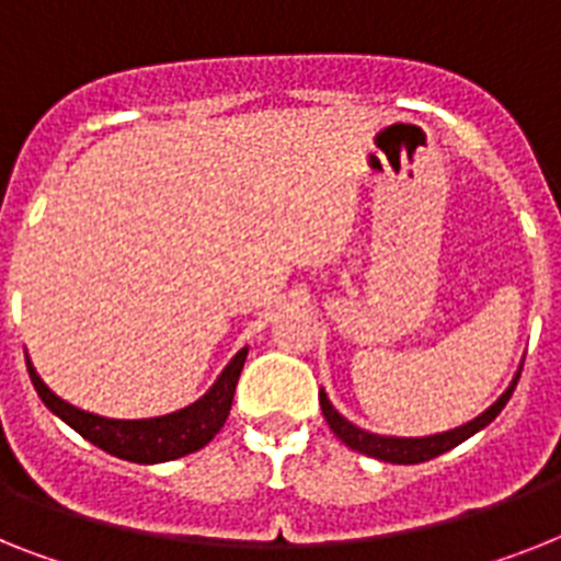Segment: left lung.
I'll return each mask as SVG.
<instances>
[{
	"label": "left lung",
	"instance_id": "1",
	"mask_svg": "<svg viewBox=\"0 0 561 561\" xmlns=\"http://www.w3.org/2000/svg\"><path fill=\"white\" fill-rule=\"evenodd\" d=\"M516 382H519V374H516V379L511 382V388L502 393V397L496 399V402L488 408V411L482 413V416H477L473 422H468V425L456 427V431H448V433H436V436H422V439H399V436H376V433H368L362 431V427L351 425L345 416L339 411H333L331 399L324 397V393H319V404H322V413L324 419H328V425H331V431L336 433L339 439L345 442L347 448L359 450V454L365 456H374V459H382V462H393V465H419V462H427V459H433V456L445 454V450L456 448V445H462L465 439H470L473 433L482 431L484 425H491L493 419L502 413V408L507 404V399H511L513 388H516Z\"/></svg>",
	"mask_w": 561,
	"mask_h": 561
}]
</instances>
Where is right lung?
<instances>
[{"instance_id": "obj_1", "label": "right lung", "mask_w": 561, "mask_h": 561, "mask_svg": "<svg viewBox=\"0 0 561 561\" xmlns=\"http://www.w3.org/2000/svg\"><path fill=\"white\" fill-rule=\"evenodd\" d=\"M244 356H248V347H242L230 359L222 376L216 379L214 388L199 402L157 419H105L96 416V413L79 411V408L56 397L54 390L42 382L31 362H27V374H31V382L42 402L48 404L62 422H68L79 436L93 442L105 454L128 459V462L157 465L171 462V459H179V456L205 448L216 433L222 431L230 404H233V390H237L239 374H242Z\"/></svg>"}]
</instances>
